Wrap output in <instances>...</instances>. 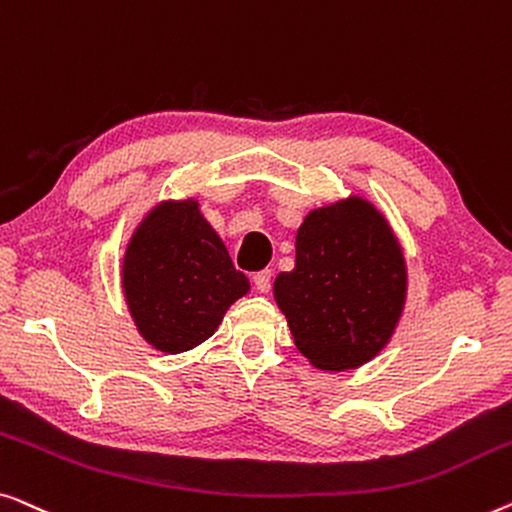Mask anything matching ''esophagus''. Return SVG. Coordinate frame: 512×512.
<instances>
[{
    "instance_id": "esophagus-1",
    "label": "esophagus",
    "mask_w": 512,
    "mask_h": 512,
    "mask_svg": "<svg viewBox=\"0 0 512 512\" xmlns=\"http://www.w3.org/2000/svg\"><path fill=\"white\" fill-rule=\"evenodd\" d=\"M253 285H255L257 292H262V294L269 292L271 290V271L269 269L257 271L253 276Z\"/></svg>"
}]
</instances>
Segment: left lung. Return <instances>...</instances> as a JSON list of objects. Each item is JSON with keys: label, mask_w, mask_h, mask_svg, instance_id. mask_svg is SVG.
Masks as SVG:
<instances>
[{"label": "left lung", "mask_w": 512, "mask_h": 512, "mask_svg": "<svg viewBox=\"0 0 512 512\" xmlns=\"http://www.w3.org/2000/svg\"><path fill=\"white\" fill-rule=\"evenodd\" d=\"M299 352L327 371L376 357L397 325L406 264L383 215L350 197L315 208L297 232L294 269L273 283Z\"/></svg>", "instance_id": "obj_1"}]
</instances>
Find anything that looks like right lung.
I'll use <instances>...</instances> for the list:
<instances>
[{"instance_id": "add662e5", "label": "right lung", "mask_w": 512, "mask_h": 512, "mask_svg": "<svg viewBox=\"0 0 512 512\" xmlns=\"http://www.w3.org/2000/svg\"><path fill=\"white\" fill-rule=\"evenodd\" d=\"M122 290L141 336L178 355L213 336L250 283L187 199L160 204L141 222L122 262Z\"/></svg>"}]
</instances>
